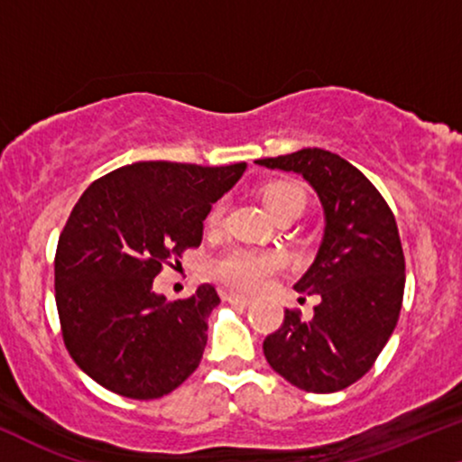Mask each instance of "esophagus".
<instances>
[{
	"label": "esophagus",
	"instance_id": "34e87169",
	"mask_svg": "<svg viewBox=\"0 0 462 462\" xmlns=\"http://www.w3.org/2000/svg\"><path fill=\"white\" fill-rule=\"evenodd\" d=\"M224 300H227L230 302V305H236V307H247L249 302H251V299L249 296H245V294H236V291H224Z\"/></svg>",
	"mask_w": 462,
	"mask_h": 462
}]
</instances>
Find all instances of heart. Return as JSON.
I'll return each mask as SVG.
<instances>
[{
	"label": "heart",
	"mask_w": 462,
	"mask_h": 462,
	"mask_svg": "<svg viewBox=\"0 0 462 462\" xmlns=\"http://www.w3.org/2000/svg\"><path fill=\"white\" fill-rule=\"evenodd\" d=\"M305 202L307 196L299 185L277 183L264 191V204L274 219H279L285 213H302ZM224 215L226 204L217 202L211 208V213H208L207 226L219 227L221 221H224ZM279 264H282V260L273 251L255 247H230L213 262V273L215 277L232 285V288L258 290L271 282Z\"/></svg>",
	"instance_id": "heart-1"
}]
</instances>
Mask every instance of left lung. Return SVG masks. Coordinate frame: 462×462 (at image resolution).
<instances>
[{"instance_id": "1", "label": "left lung", "mask_w": 462, "mask_h": 462, "mask_svg": "<svg viewBox=\"0 0 462 462\" xmlns=\"http://www.w3.org/2000/svg\"><path fill=\"white\" fill-rule=\"evenodd\" d=\"M255 163L300 174L326 221L318 255L294 285L319 296L313 318L285 309L282 328L264 338V356L291 386L338 393L371 369L399 322L405 255L394 215L375 185L330 151L300 149Z\"/></svg>"}]
</instances>
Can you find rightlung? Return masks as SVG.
<instances>
[{
  "label": "right lung",
  "instance_id": "1",
  "mask_svg": "<svg viewBox=\"0 0 462 462\" xmlns=\"http://www.w3.org/2000/svg\"><path fill=\"white\" fill-rule=\"evenodd\" d=\"M245 168L136 162L93 180L74 204L57 243L55 300L63 343L93 382L151 401L198 369L217 290L204 283L166 300L153 279L200 247L213 202Z\"/></svg>",
  "mask_w": 462,
  "mask_h": 462
}]
</instances>
